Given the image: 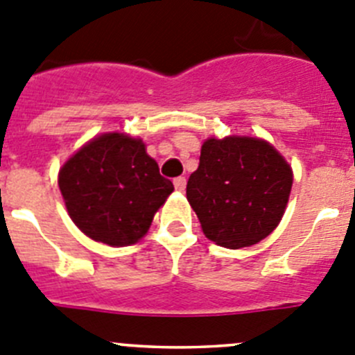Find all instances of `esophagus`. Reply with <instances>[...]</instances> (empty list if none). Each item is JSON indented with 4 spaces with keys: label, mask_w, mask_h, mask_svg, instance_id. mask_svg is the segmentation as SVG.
I'll return each instance as SVG.
<instances>
[{
    "label": "esophagus",
    "mask_w": 355,
    "mask_h": 355,
    "mask_svg": "<svg viewBox=\"0 0 355 355\" xmlns=\"http://www.w3.org/2000/svg\"><path fill=\"white\" fill-rule=\"evenodd\" d=\"M174 187H175V190H178V191H183L184 188H187V180H184L183 175H180V178H175V180H174Z\"/></svg>",
    "instance_id": "34e87169"
}]
</instances>
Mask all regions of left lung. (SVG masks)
<instances>
[{"label":"left lung","instance_id":"left-lung-1","mask_svg":"<svg viewBox=\"0 0 355 355\" xmlns=\"http://www.w3.org/2000/svg\"><path fill=\"white\" fill-rule=\"evenodd\" d=\"M291 187V167L270 143L258 137H211L202 144L187 198L209 241L241 249L275 230Z\"/></svg>","mask_w":355,"mask_h":355}]
</instances>
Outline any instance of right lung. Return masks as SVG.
I'll return each instance as SVG.
<instances>
[{
    "instance_id": "add662e5",
    "label": "right lung",
    "mask_w": 355,
    "mask_h": 355,
    "mask_svg": "<svg viewBox=\"0 0 355 355\" xmlns=\"http://www.w3.org/2000/svg\"><path fill=\"white\" fill-rule=\"evenodd\" d=\"M59 188L74 225L113 248L143 239L174 191L143 141L120 132L103 134L80 148L59 171Z\"/></svg>"
}]
</instances>
